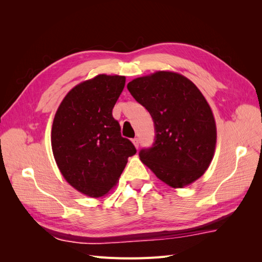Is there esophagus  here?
<instances>
[{"label":"esophagus","instance_id":"esophagus-1","mask_svg":"<svg viewBox=\"0 0 262 262\" xmlns=\"http://www.w3.org/2000/svg\"><path fill=\"white\" fill-rule=\"evenodd\" d=\"M132 142H133V144L136 145V147H137V148H139V144H140V141H139V139H138V138L133 139V140H132Z\"/></svg>","mask_w":262,"mask_h":262}]
</instances>
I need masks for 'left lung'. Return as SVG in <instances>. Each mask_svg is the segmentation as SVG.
<instances>
[{
  "instance_id": "obj_1",
  "label": "left lung",
  "mask_w": 262,
  "mask_h": 262,
  "mask_svg": "<svg viewBox=\"0 0 262 262\" xmlns=\"http://www.w3.org/2000/svg\"><path fill=\"white\" fill-rule=\"evenodd\" d=\"M153 119L155 139L139 156L158 179L182 188L200 178L212 161L216 126L212 110L187 77L156 72L126 85Z\"/></svg>"
}]
</instances>
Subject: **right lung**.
Instances as JSON below:
<instances>
[{"mask_svg":"<svg viewBox=\"0 0 262 262\" xmlns=\"http://www.w3.org/2000/svg\"><path fill=\"white\" fill-rule=\"evenodd\" d=\"M125 77L100 74L71 90L55 114L51 145L58 167L69 184L93 198L105 195L137 153L121 137L113 108Z\"/></svg>","mask_w":262,"mask_h":262,"instance_id":"obj_1","label":"right lung"}]
</instances>
